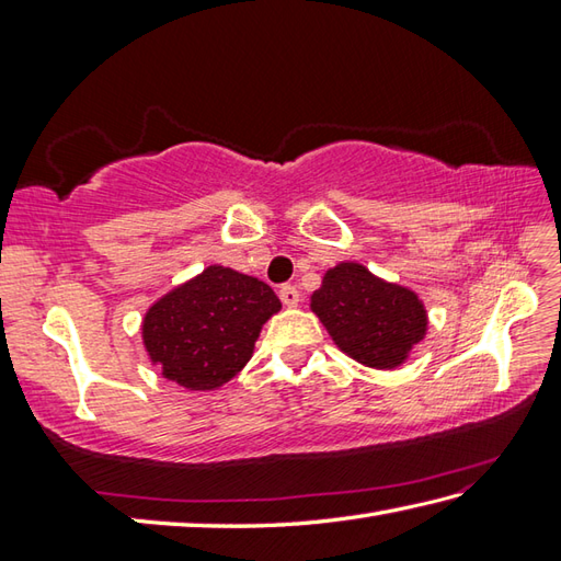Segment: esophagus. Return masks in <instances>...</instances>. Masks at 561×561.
<instances>
[{
	"label": "esophagus",
	"mask_w": 561,
	"mask_h": 561,
	"mask_svg": "<svg viewBox=\"0 0 561 561\" xmlns=\"http://www.w3.org/2000/svg\"><path fill=\"white\" fill-rule=\"evenodd\" d=\"M279 299H282L284 306H299L301 294H299V289L294 287V284H282V287H279Z\"/></svg>",
	"instance_id": "obj_1"
}]
</instances>
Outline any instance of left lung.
Instances as JSON below:
<instances>
[{
	"instance_id": "1",
	"label": "left lung",
	"mask_w": 561,
	"mask_h": 561,
	"mask_svg": "<svg viewBox=\"0 0 561 561\" xmlns=\"http://www.w3.org/2000/svg\"><path fill=\"white\" fill-rule=\"evenodd\" d=\"M311 308L342 352L376 368L402 364L426 332L422 301L356 262H342L325 274Z\"/></svg>"
}]
</instances>
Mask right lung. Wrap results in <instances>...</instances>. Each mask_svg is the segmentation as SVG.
<instances>
[{
  "mask_svg": "<svg viewBox=\"0 0 561 561\" xmlns=\"http://www.w3.org/2000/svg\"><path fill=\"white\" fill-rule=\"evenodd\" d=\"M279 308L265 282L211 265L153 304L141 335L165 378L190 390H211L241 371L260 328Z\"/></svg>",
  "mask_w": 561,
  "mask_h": 561,
  "instance_id": "1",
  "label": "right lung"
}]
</instances>
